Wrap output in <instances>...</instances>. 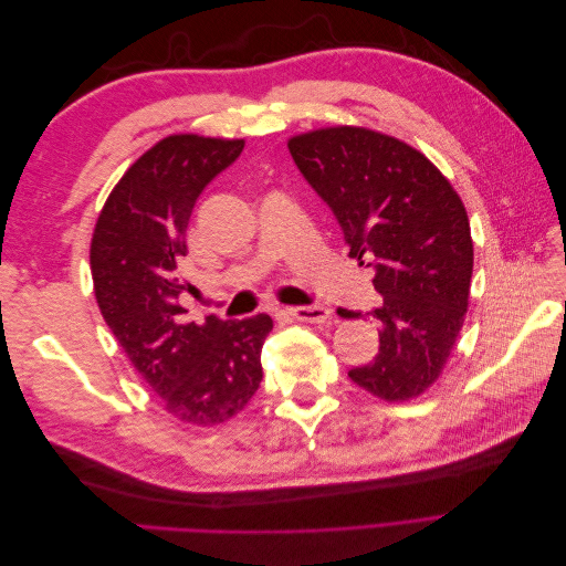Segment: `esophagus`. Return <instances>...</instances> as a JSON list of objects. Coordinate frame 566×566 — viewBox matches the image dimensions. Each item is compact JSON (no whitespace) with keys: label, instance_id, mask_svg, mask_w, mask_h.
<instances>
[{"label":"esophagus","instance_id":"34e87169","mask_svg":"<svg viewBox=\"0 0 566 566\" xmlns=\"http://www.w3.org/2000/svg\"><path fill=\"white\" fill-rule=\"evenodd\" d=\"M285 314H290L297 321H304V323H328L333 318V312L328 310V306H290V310H285Z\"/></svg>","mask_w":566,"mask_h":566}]
</instances>
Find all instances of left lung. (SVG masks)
Wrapping results in <instances>:
<instances>
[{
  "label": "left lung",
  "instance_id": "left-lung-1",
  "mask_svg": "<svg viewBox=\"0 0 566 566\" xmlns=\"http://www.w3.org/2000/svg\"><path fill=\"white\" fill-rule=\"evenodd\" d=\"M287 148L331 205L349 256L375 269L382 304L370 316L380 323V352L349 378L389 403L420 397L447 366L470 304L465 205L432 160L382 132L323 127L290 136Z\"/></svg>",
  "mask_w": 566,
  "mask_h": 566
}]
</instances>
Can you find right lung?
<instances>
[{"label":"right lung","mask_w":566,"mask_h":566,"mask_svg":"<svg viewBox=\"0 0 566 566\" xmlns=\"http://www.w3.org/2000/svg\"><path fill=\"white\" fill-rule=\"evenodd\" d=\"M243 139L172 134L150 146L111 191L92 248L101 316L169 416L196 427L231 420L262 382L266 314L186 323L177 297L186 229L202 188L241 156Z\"/></svg>","instance_id":"obj_1"}]
</instances>
